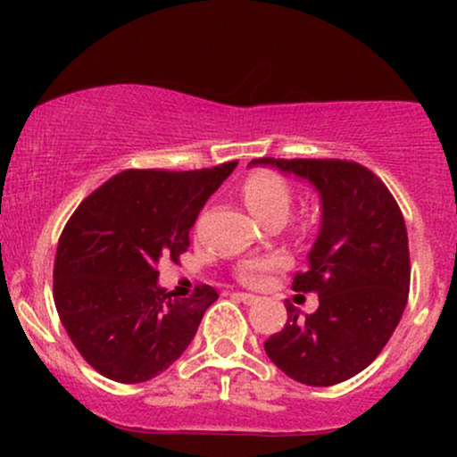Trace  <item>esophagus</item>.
I'll return each instance as SVG.
<instances>
[{
    "mask_svg": "<svg viewBox=\"0 0 457 457\" xmlns=\"http://www.w3.org/2000/svg\"><path fill=\"white\" fill-rule=\"evenodd\" d=\"M234 298H238V301H243L245 305H253V303L258 301V296L246 295V292H234Z\"/></svg>",
    "mask_w": 457,
    "mask_h": 457,
    "instance_id": "obj_1",
    "label": "esophagus"
}]
</instances>
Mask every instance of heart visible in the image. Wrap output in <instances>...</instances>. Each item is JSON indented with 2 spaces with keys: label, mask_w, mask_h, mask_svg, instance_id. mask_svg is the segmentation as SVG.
I'll use <instances>...</instances> for the list:
<instances>
[{
  "label": "heart",
  "mask_w": 457,
  "mask_h": 457,
  "mask_svg": "<svg viewBox=\"0 0 457 457\" xmlns=\"http://www.w3.org/2000/svg\"><path fill=\"white\" fill-rule=\"evenodd\" d=\"M243 197L249 206V211L260 219V221H269V219H281L290 211L292 204V188L275 171H255L245 180ZM286 266V258L281 253L266 255V258L249 260L240 266L238 279L249 286H258L266 281L270 272L279 270Z\"/></svg>",
  "instance_id": "b5f03b06"
}]
</instances>
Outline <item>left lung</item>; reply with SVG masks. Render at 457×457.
Masks as SVG:
<instances>
[{
  "instance_id": "1",
  "label": "left lung",
  "mask_w": 457,
  "mask_h": 457,
  "mask_svg": "<svg viewBox=\"0 0 457 457\" xmlns=\"http://www.w3.org/2000/svg\"><path fill=\"white\" fill-rule=\"evenodd\" d=\"M312 182L322 199V223L307 270L295 292H316L309 316L287 301V322L266 339L269 359L309 386H330L363 371L400 324L411 290V253L402 211L374 171L342 159H264Z\"/></svg>"
}]
</instances>
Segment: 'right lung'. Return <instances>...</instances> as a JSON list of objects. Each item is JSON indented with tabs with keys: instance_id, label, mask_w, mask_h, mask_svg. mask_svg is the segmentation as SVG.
Wrapping results in <instances>:
<instances>
[{
	"instance_id": "right-lung-1",
	"label": "right lung",
	"mask_w": 457,
	"mask_h": 457,
	"mask_svg": "<svg viewBox=\"0 0 457 457\" xmlns=\"http://www.w3.org/2000/svg\"><path fill=\"white\" fill-rule=\"evenodd\" d=\"M236 165L120 171L68 219L54 266L55 309L79 354L104 378H154L195 337L217 290L202 283L174 298L156 283L159 264L188 249L199 211Z\"/></svg>"
}]
</instances>
